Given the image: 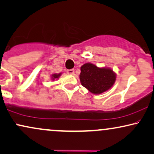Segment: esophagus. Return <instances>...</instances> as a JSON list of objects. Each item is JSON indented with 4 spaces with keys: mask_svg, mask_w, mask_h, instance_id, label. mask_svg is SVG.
<instances>
[{
    "mask_svg": "<svg viewBox=\"0 0 154 154\" xmlns=\"http://www.w3.org/2000/svg\"><path fill=\"white\" fill-rule=\"evenodd\" d=\"M67 73L69 74V75H74V73H75V69H67Z\"/></svg>",
    "mask_w": 154,
    "mask_h": 154,
    "instance_id": "1",
    "label": "esophagus"
}]
</instances>
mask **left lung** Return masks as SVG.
<instances>
[{
	"instance_id": "obj_1",
	"label": "left lung",
	"mask_w": 154,
	"mask_h": 154,
	"mask_svg": "<svg viewBox=\"0 0 154 154\" xmlns=\"http://www.w3.org/2000/svg\"><path fill=\"white\" fill-rule=\"evenodd\" d=\"M79 75L83 87L94 94H100L107 91L116 80V74L109 68L97 67L91 63L82 66Z\"/></svg>"
}]
</instances>
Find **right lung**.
Returning <instances> with one entry per match:
<instances>
[{
  "label": "right lung",
  "mask_w": 154,
  "mask_h": 154,
  "mask_svg": "<svg viewBox=\"0 0 154 154\" xmlns=\"http://www.w3.org/2000/svg\"><path fill=\"white\" fill-rule=\"evenodd\" d=\"M60 75H61V73H60V74H54V75H52V80H54V79H58V78H59V77H60Z\"/></svg>",
  "instance_id": "1"
}]
</instances>
